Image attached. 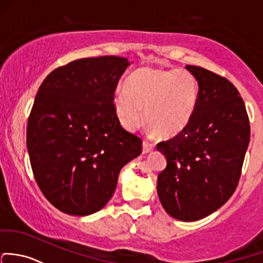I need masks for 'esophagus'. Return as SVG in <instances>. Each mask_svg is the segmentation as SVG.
I'll use <instances>...</instances> for the list:
<instances>
[{"label": "esophagus", "mask_w": 263, "mask_h": 263, "mask_svg": "<svg viewBox=\"0 0 263 263\" xmlns=\"http://www.w3.org/2000/svg\"><path fill=\"white\" fill-rule=\"evenodd\" d=\"M154 148H155L154 143L147 142V141H143V143H142V154L151 153V151H153Z\"/></svg>", "instance_id": "1"}]
</instances>
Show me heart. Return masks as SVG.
Wrapping results in <instances>:
<instances>
[{"mask_svg": "<svg viewBox=\"0 0 263 263\" xmlns=\"http://www.w3.org/2000/svg\"><path fill=\"white\" fill-rule=\"evenodd\" d=\"M198 99L199 84L190 71L140 68L128 77L126 87L115 92L113 108L127 131L139 128L145 118L151 131L173 137L192 122Z\"/></svg>", "mask_w": 263, "mask_h": 263, "instance_id": "1", "label": "heart"}]
</instances>
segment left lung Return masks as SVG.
Instances as JSON below:
<instances>
[{"mask_svg": "<svg viewBox=\"0 0 263 263\" xmlns=\"http://www.w3.org/2000/svg\"><path fill=\"white\" fill-rule=\"evenodd\" d=\"M197 78V112L174 139L160 142L166 167L157 176V194L170 217L203 219L232 197L250 143V121L231 82L200 66L186 65Z\"/></svg>", "mask_w": 263, "mask_h": 263, "instance_id": "1", "label": "left lung"}]
</instances>
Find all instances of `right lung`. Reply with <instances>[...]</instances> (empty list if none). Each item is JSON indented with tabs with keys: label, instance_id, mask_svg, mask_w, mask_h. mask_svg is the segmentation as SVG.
<instances>
[{
	"label": "right lung",
	"instance_id": "obj_1",
	"mask_svg": "<svg viewBox=\"0 0 263 263\" xmlns=\"http://www.w3.org/2000/svg\"><path fill=\"white\" fill-rule=\"evenodd\" d=\"M131 63L121 57L74 60L41 83L27 121L35 179L60 212L84 217L112 198L120 171L142 141L121 126L113 95Z\"/></svg>",
	"mask_w": 263,
	"mask_h": 263
}]
</instances>
